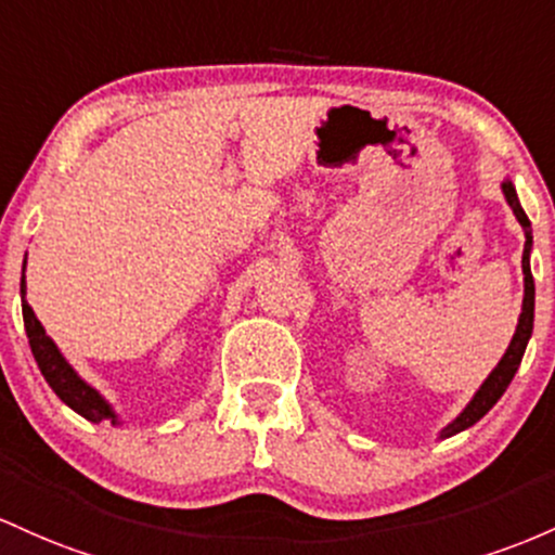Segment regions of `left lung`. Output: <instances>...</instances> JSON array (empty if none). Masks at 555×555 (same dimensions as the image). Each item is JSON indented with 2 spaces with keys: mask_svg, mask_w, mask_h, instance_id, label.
I'll use <instances>...</instances> for the list:
<instances>
[{
  "mask_svg": "<svg viewBox=\"0 0 555 555\" xmlns=\"http://www.w3.org/2000/svg\"><path fill=\"white\" fill-rule=\"evenodd\" d=\"M503 189V196H506L508 207L514 209L516 220H519V225L525 228V254H521V272H525V301H521V314H519V325H516V333L512 338V344H508L506 353H503V359L498 361V366L493 372H490L488 379H485L482 385H479V390L472 398L469 403H466V409L462 414L456 416V420L448 425L443 433H440V438H451V435L462 433V429L472 427L475 422L482 420L485 414L490 412V409L495 406L498 398L506 393L508 383H512L516 370H519L521 364V357H525V348L529 344V338H532V322H534V280H532V270H529V251H532V225H529V217L525 215V209H521L519 204V196H516V189L512 180H503L501 183Z\"/></svg>",
  "mask_w": 555,
  "mask_h": 555,
  "instance_id": "1",
  "label": "left lung"
}]
</instances>
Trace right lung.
Returning <instances> with one entry per match:
<instances>
[{"mask_svg": "<svg viewBox=\"0 0 555 555\" xmlns=\"http://www.w3.org/2000/svg\"><path fill=\"white\" fill-rule=\"evenodd\" d=\"M21 298H23V322H26L28 344L34 351L36 364H39L43 379L49 383V388L60 396L62 403L86 416L89 422H102L112 420V425H120L115 409L104 401V396L96 388H91L86 379L78 377V372L67 364V359L62 357L57 344L47 335V330L41 327V322L36 320L34 309L26 301V261H23V278H21Z\"/></svg>", "mask_w": 555, "mask_h": 555, "instance_id": "add662e5", "label": "right lung"}]
</instances>
